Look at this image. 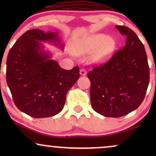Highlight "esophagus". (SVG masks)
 <instances>
[{"label": "esophagus", "instance_id": "obj_1", "mask_svg": "<svg viewBox=\"0 0 156 156\" xmlns=\"http://www.w3.org/2000/svg\"><path fill=\"white\" fill-rule=\"evenodd\" d=\"M80 73V74L82 76H85L87 74V71L85 69H81Z\"/></svg>", "mask_w": 156, "mask_h": 156}]
</instances>
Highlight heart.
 <instances>
[{
  "label": "heart",
  "instance_id": "b5f03b06",
  "mask_svg": "<svg viewBox=\"0 0 156 156\" xmlns=\"http://www.w3.org/2000/svg\"><path fill=\"white\" fill-rule=\"evenodd\" d=\"M116 47L112 38L106 35L98 34L79 43L74 53L80 56L90 55V61L94 64L105 62L112 57Z\"/></svg>",
  "mask_w": 156,
  "mask_h": 156
}]
</instances>
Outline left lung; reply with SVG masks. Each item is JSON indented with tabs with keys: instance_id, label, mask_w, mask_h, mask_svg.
<instances>
[{
	"instance_id": "8db88e82",
	"label": "left lung",
	"mask_w": 156,
	"mask_h": 156,
	"mask_svg": "<svg viewBox=\"0 0 156 156\" xmlns=\"http://www.w3.org/2000/svg\"><path fill=\"white\" fill-rule=\"evenodd\" d=\"M126 36L123 49L107 62L87 74L91 82L93 109L106 117H121L136 109L144 101L149 84V67L144 46L134 32L116 25Z\"/></svg>"
}]
</instances>
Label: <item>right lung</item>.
<instances>
[{
	"label": "right lung",
	"instance_id": "1",
	"mask_svg": "<svg viewBox=\"0 0 156 156\" xmlns=\"http://www.w3.org/2000/svg\"><path fill=\"white\" fill-rule=\"evenodd\" d=\"M40 42L64 48L56 32L30 30L12 47L6 61V81L14 103L21 112L34 118L59 114L67 91L80 76L78 66L70 70L59 67Z\"/></svg>",
	"mask_w": 156,
	"mask_h": 156
}]
</instances>
